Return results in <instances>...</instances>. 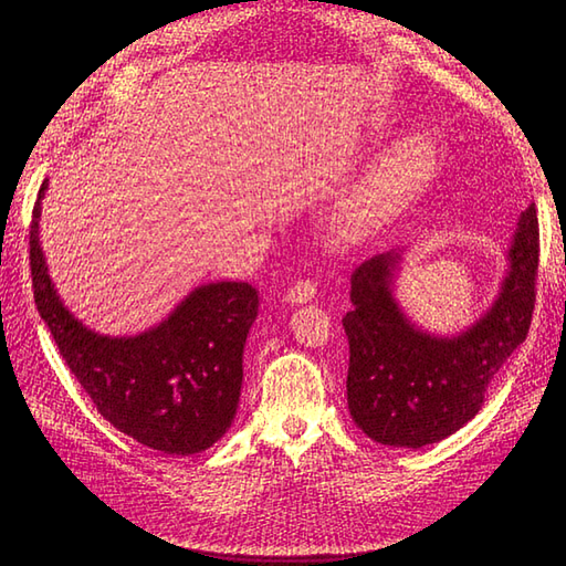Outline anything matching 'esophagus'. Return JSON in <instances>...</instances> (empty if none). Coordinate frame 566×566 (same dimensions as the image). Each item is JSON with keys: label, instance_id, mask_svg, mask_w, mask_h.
<instances>
[{"label": "esophagus", "instance_id": "esophagus-1", "mask_svg": "<svg viewBox=\"0 0 566 566\" xmlns=\"http://www.w3.org/2000/svg\"><path fill=\"white\" fill-rule=\"evenodd\" d=\"M316 298V284L308 282V280H298L290 292L284 294V302L292 304V306H298V304H308L314 302Z\"/></svg>", "mask_w": 566, "mask_h": 566}]
</instances>
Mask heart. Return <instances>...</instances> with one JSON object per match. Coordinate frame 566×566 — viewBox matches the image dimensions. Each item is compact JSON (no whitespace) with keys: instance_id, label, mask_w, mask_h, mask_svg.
<instances>
[{"instance_id":"b5f03b06","label":"heart","mask_w":566,"mask_h":566,"mask_svg":"<svg viewBox=\"0 0 566 566\" xmlns=\"http://www.w3.org/2000/svg\"><path fill=\"white\" fill-rule=\"evenodd\" d=\"M432 165H436V153L426 136L411 134L396 140L347 201L340 216L343 238H357L377 226L396 201L423 182Z\"/></svg>"}]
</instances>
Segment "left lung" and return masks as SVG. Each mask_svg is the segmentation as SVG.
Here are the masks:
<instances>
[{
    "label": "left lung",
    "instance_id": "obj_1",
    "mask_svg": "<svg viewBox=\"0 0 566 566\" xmlns=\"http://www.w3.org/2000/svg\"><path fill=\"white\" fill-rule=\"evenodd\" d=\"M535 203L521 211L506 250L499 294L474 323L440 335L406 316L396 298L403 250L365 260L350 276L353 308L343 318L350 343L347 408L367 438L418 450L464 428L515 353L535 306Z\"/></svg>",
    "mask_w": 566,
    "mask_h": 566
}]
</instances>
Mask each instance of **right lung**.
Returning <instances> with one entry per match:
<instances>
[{
    "label": "right lung",
    "instance_id": "obj_1",
    "mask_svg": "<svg viewBox=\"0 0 566 566\" xmlns=\"http://www.w3.org/2000/svg\"><path fill=\"white\" fill-rule=\"evenodd\" d=\"M43 179L31 221V276L39 314L72 375L109 423L167 454L209 450L231 428L243 350L260 298L248 282L195 286L167 318L136 335H104L63 304L41 248Z\"/></svg>",
    "mask_w": 566,
    "mask_h": 566
}]
</instances>
